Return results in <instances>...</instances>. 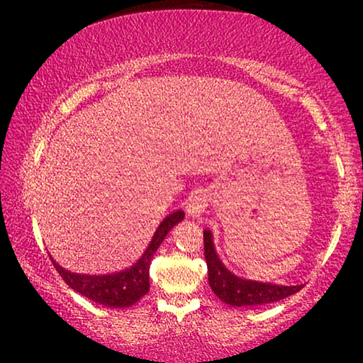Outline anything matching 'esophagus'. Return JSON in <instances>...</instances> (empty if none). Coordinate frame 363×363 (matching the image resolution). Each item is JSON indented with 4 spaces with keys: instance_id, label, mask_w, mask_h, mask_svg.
I'll list each match as a JSON object with an SVG mask.
<instances>
[{
    "instance_id": "34e87169",
    "label": "esophagus",
    "mask_w": 363,
    "mask_h": 363,
    "mask_svg": "<svg viewBox=\"0 0 363 363\" xmlns=\"http://www.w3.org/2000/svg\"><path fill=\"white\" fill-rule=\"evenodd\" d=\"M205 206H206V198L200 195V193H195V195L188 198L186 213L190 216H198L203 210H205Z\"/></svg>"
}]
</instances>
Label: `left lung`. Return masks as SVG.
<instances>
[{
    "mask_svg": "<svg viewBox=\"0 0 363 363\" xmlns=\"http://www.w3.org/2000/svg\"><path fill=\"white\" fill-rule=\"evenodd\" d=\"M203 242H205V259L210 287L226 304L236 307L271 304V302L286 299V297L296 294L297 291L302 289V286H276L266 284V282L241 279V277L231 274L218 259L210 231H203Z\"/></svg>",
    "mask_w": 363,
    "mask_h": 363,
    "instance_id": "8db88e82",
    "label": "left lung"
}]
</instances>
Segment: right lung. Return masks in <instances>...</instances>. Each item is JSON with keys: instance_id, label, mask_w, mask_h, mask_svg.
<instances>
[{"instance_id": "1", "label": "right lung", "mask_w": 363, "mask_h": 363, "mask_svg": "<svg viewBox=\"0 0 363 363\" xmlns=\"http://www.w3.org/2000/svg\"><path fill=\"white\" fill-rule=\"evenodd\" d=\"M183 218H185V213L182 210L168 215L165 220L162 221V225L158 226L150 246L147 247L145 255L140 257V261H138L135 266H132L130 269L123 272L107 276H84L74 274V272L62 269V267L56 264L54 261L52 264L59 272V276L64 279V282H66L69 287H72L74 291L79 292V294L86 296L87 299L107 307H128L135 304L137 301H140V297L145 296L148 289H150L148 276H150L152 257L158 250V246L162 245V241L165 240L168 231H170L177 223H180Z\"/></svg>"}]
</instances>
